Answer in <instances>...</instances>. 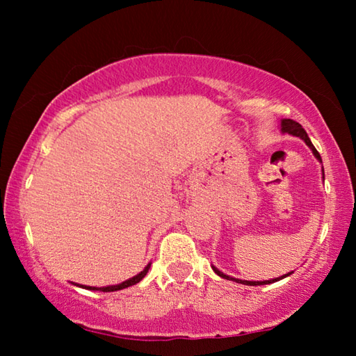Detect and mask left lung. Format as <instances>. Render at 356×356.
I'll list each match as a JSON object with an SVG mask.
<instances>
[{
    "label": "left lung",
    "instance_id": "obj_1",
    "mask_svg": "<svg viewBox=\"0 0 356 356\" xmlns=\"http://www.w3.org/2000/svg\"><path fill=\"white\" fill-rule=\"evenodd\" d=\"M281 134H289V135H292V136H298L300 140H303L306 144H308V147L312 150V154H314L316 159L322 163L321 154H318L317 150H316V147L312 146V143H311V140H309L308 134H306L305 129L301 127V125H300L298 122H295V120H292V119H281ZM322 176H323V179H325L323 166H322ZM212 268H213V272H215L216 275L221 276V278L229 280V281H236V282H238V284H245V286H262V284H272V282H276V281H280V280H282V278H287V276H291V275H292V272H291V273H286V275L280 276V278H273V280H267V281H246V280H238V278H234V276H229V275H226V273H222V272H220L218 268L213 267V265H212Z\"/></svg>",
    "mask_w": 356,
    "mask_h": 356
}]
</instances>
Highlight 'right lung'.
Segmentation results:
<instances>
[{
  "instance_id": "1",
  "label": "right lung",
  "mask_w": 356,
  "mask_h": 356,
  "mask_svg": "<svg viewBox=\"0 0 356 356\" xmlns=\"http://www.w3.org/2000/svg\"><path fill=\"white\" fill-rule=\"evenodd\" d=\"M150 264H152V262H149V264L146 265V267H144L143 272L135 275L134 278H130V280H127V281L120 282V284L105 286V287H92V286H83V284H76V282H74V286H78V287H81V289H86V291H100V292H116V291H122V289H125V287H130V286L136 284V282H140V281L144 278V276L147 275L149 268H150Z\"/></svg>"
}]
</instances>
